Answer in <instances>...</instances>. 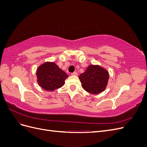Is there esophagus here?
Returning a JSON list of instances; mask_svg holds the SVG:
<instances>
[{
	"instance_id": "obj_1",
	"label": "esophagus",
	"mask_w": 147,
	"mask_h": 147,
	"mask_svg": "<svg viewBox=\"0 0 147 147\" xmlns=\"http://www.w3.org/2000/svg\"><path fill=\"white\" fill-rule=\"evenodd\" d=\"M71 75H73V76H77L78 74H77V72H74L71 73Z\"/></svg>"
}]
</instances>
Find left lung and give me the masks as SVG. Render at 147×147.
<instances>
[{
	"mask_svg": "<svg viewBox=\"0 0 147 147\" xmlns=\"http://www.w3.org/2000/svg\"><path fill=\"white\" fill-rule=\"evenodd\" d=\"M109 78L107 70L94 65H89L85 72L79 76L82 88L94 94H97L105 90Z\"/></svg>",
	"mask_w": 147,
	"mask_h": 147,
	"instance_id": "1",
	"label": "left lung"
}]
</instances>
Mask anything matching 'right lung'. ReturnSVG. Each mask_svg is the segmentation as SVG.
<instances>
[{"label":"right lung","mask_w":147,"mask_h":147,"mask_svg":"<svg viewBox=\"0 0 147 147\" xmlns=\"http://www.w3.org/2000/svg\"><path fill=\"white\" fill-rule=\"evenodd\" d=\"M36 75L39 85L44 90L51 91L63 86L68 77L55 63L49 62L38 67Z\"/></svg>","instance_id":"obj_1"}]
</instances>
